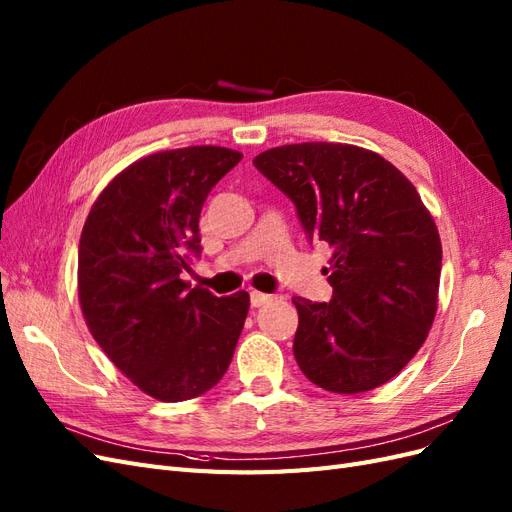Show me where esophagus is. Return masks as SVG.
Masks as SVG:
<instances>
[{
	"mask_svg": "<svg viewBox=\"0 0 512 512\" xmlns=\"http://www.w3.org/2000/svg\"><path fill=\"white\" fill-rule=\"evenodd\" d=\"M271 301H273L271 294L258 292V290H252V292H250V303H252L254 307H262V305H267V303H271Z\"/></svg>",
	"mask_w": 512,
	"mask_h": 512,
	"instance_id": "obj_1",
	"label": "esophagus"
}]
</instances>
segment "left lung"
Listing matches in <instances>:
<instances>
[{
  "mask_svg": "<svg viewBox=\"0 0 512 512\" xmlns=\"http://www.w3.org/2000/svg\"><path fill=\"white\" fill-rule=\"evenodd\" d=\"M254 166L297 205L309 239L333 252V299H292L294 359L324 391L378 389L410 363L438 312L442 243L431 213L401 170L356 145H282Z\"/></svg>",
  "mask_w": 512,
  "mask_h": 512,
  "instance_id": "1",
  "label": "left lung"
}]
</instances>
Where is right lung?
Returning <instances> with one entry per match:
<instances>
[{
    "instance_id": "1",
    "label": "right lung",
    "mask_w": 512,
    "mask_h": 512,
    "mask_svg": "<svg viewBox=\"0 0 512 512\" xmlns=\"http://www.w3.org/2000/svg\"><path fill=\"white\" fill-rule=\"evenodd\" d=\"M243 153L215 145L158 151L108 181L79 243V303L89 333L143 393L185 401L222 380L250 309L181 271L200 254L207 194Z\"/></svg>"
}]
</instances>
